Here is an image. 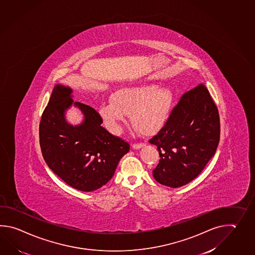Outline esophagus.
Wrapping results in <instances>:
<instances>
[{"label":"esophagus","mask_w":255,"mask_h":255,"mask_svg":"<svg viewBox=\"0 0 255 255\" xmlns=\"http://www.w3.org/2000/svg\"><path fill=\"white\" fill-rule=\"evenodd\" d=\"M131 146H132V148H133V149H136V150H137V149H140L141 147H143V146H144V143H142V142H140V143H133Z\"/></svg>","instance_id":"obj_1"}]
</instances>
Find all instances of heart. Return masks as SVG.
<instances>
[{
  "mask_svg": "<svg viewBox=\"0 0 255 255\" xmlns=\"http://www.w3.org/2000/svg\"><path fill=\"white\" fill-rule=\"evenodd\" d=\"M174 96L167 86L142 83L119 89L112 94V102L100 107L104 124L112 132L118 133L125 115L144 134H152L163 128L172 114Z\"/></svg>",
  "mask_w": 255,
  "mask_h": 255,
  "instance_id": "obj_1",
  "label": "heart"
}]
</instances>
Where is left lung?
<instances>
[{"label": "left lung", "instance_id": "8db88e82", "mask_svg": "<svg viewBox=\"0 0 255 255\" xmlns=\"http://www.w3.org/2000/svg\"><path fill=\"white\" fill-rule=\"evenodd\" d=\"M220 131L218 109L200 83L183 94L165 126L149 140L160 154L154 179L172 188L192 182L214 155Z\"/></svg>", "mask_w": 255, "mask_h": 255}]
</instances>
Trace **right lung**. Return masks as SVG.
Masks as SVG:
<instances>
[{"label": "right lung", "instance_id": "add662e5", "mask_svg": "<svg viewBox=\"0 0 255 255\" xmlns=\"http://www.w3.org/2000/svg\"><path fill=\"white\" fill-rule=\"evenodd\" d=\"M72 93L66 86H54L40 122V146L47 165L57 176L74 189L92 192L112 179L130 144L105 130L93 107L73 103ZM73 103L85 115L83 123L75 127L65 120Z\"/></svg>", "mask_w": 255, "mask_h": 255}]
</instances>
